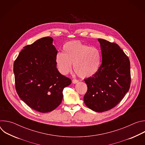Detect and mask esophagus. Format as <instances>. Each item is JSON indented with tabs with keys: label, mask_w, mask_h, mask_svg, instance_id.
Returning <instances> with one entry per match:
<instances>
[{
	"label": "esophagus",
	"mask_w": 145,
	"mask_h": 145,
	"mask_svg": "<svg viewBox=\"0 0 145 145\" xmlns=\"http://www.w3.org/2000/svg\"><path fill=\"white\" fill-rule=\"evenodd\" d=\"M78 82V81L77 80H76V79H73V80H72V82L73 84H76V83H77Z\"/></svg>",
	"instance_id": "obj_1"
}]
</instances>
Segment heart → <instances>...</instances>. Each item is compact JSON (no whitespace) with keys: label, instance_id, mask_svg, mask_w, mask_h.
Wrapping results in <instances>:
<instances>
[{"label":"heart","instance_id":"b5f03b06","mask_svg":"<svg viewBox=\"0 0 145 145\" xmlns=\"http://www.w3.org/2000/svg\"><path fill=\"white\" fill-rule=\"evenodd\" d=\"M63 50V53H58L55 58L57 69L62 74L71 71L72 64L74 71L81 78L91 77L99 70L101 55L97 48L75 40L66 43Z\"/></svg>","mask_w":145,"mask_h":145}]
</instances>
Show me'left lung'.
Masks as SVG:
<instances>
[{
    "mask_svg": "<svg viewBox=\"0 0 145 145\" xmlns=\"http://www.w3.org/2000/svg\"><path fill=\"white\" fill-rule=\"evenodd\" d=\"M98 41L102 63L94 76L84 79L88 89L84 101L91 110L102 112L115 107L129 91L130 63L128 57L116 44L100 38Z\"/></svg>",
    "mask_w": 145,
    "mask_h": 145,
    "instance_id": "1",
    "label": "left lung"
}]
</instances>
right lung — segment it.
Here are the masks:
<instances>
[{"instance_id":"obj_1","label":"right lung","mask_w":145,"mask_h":145,"mask_svg":"<svg viewBox=\"0 0 145 145\" xmlns=\"http://www.w3.org/2000/svg\"><path fill=\"white\" fill-rule=\"evenodd\" d=\"M53 41L46 37L25 46L14 63L18 95L29 107L42 113L50 112L61 104L64 88L72 82L57 68V50Z\"/></svg>"}]
</instances>
